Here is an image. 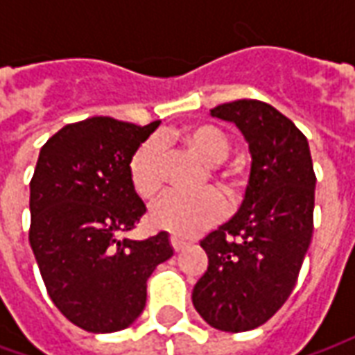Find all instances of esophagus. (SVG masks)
<instances>
[{
	"instance_id": "obj_1",
	"label": "esophagus",
	"mask_w": 355,
	"mask_h": 355,
	"mask_svg": "<svg viewBox=\"0 0 355 355\" xmlns=\"http://www.w3.org/2000/svg\"><path fill=\"white\" fill-rule=\"evenodd\" d=\"M171 245H173V249H175L177 253H180L184 247H188V241L182 238H178V236H173V238H171Z\"/></svg>"
}]
</instances>
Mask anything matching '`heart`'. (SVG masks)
Instances as JSON below:
<instances>
[{"label": "heart", "mask_w": 355, "mask_h": 355, "mask_svg": "<svg viewBox=\"0 0 355 355\" xmlns=\"http://www.w3.org/2000/svg\"><path fill=\"white\" fill-rule=\"evenodd\" d=\"M186 150L211 165L209 177L228 200H236L243 190V177L234 167L218 165L230 152V140L218 127L196 123L186 127L177 137ZM129 177L135 192L144 200H154L163 188V148L157 139L140 144L131 162ZM224 215V201L215 190L200 193H169L152 209V223L159 230L171 232L178 238H192L201 230L216 224Z\"/></svg>", "instance_id": "1"}]
</instances>
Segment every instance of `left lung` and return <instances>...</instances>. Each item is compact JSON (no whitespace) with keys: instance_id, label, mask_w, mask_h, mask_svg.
Returning a JSON list of instances; mask_svg holds the SVG:
<instances>
[{"instance_id":"8db88e82","label":"left lung","mask_w":355,"mask_h":355,"mask_svg":"<svg viewBox=\"0 0 355 355\" xmlns=\"http://www.w3.org/2000/svg\"><path fill=\"white\" fill-rule=\"evenodd\" d=\"M211 116L236 123L253 162L238 213L200 241L209 266L192 302L211 327L243 333L266 323L297 283L312 241L315 175L306 137L274 106L243 98Z\"/></svg>"}]
</instances>
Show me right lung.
Instances as JSON below:
<instances>
[{
  "mask_svg": "<svg viewBox=\"0 0 355 355\" xmlns=\"http://www.w3.org/2000/svg\"><path fill=\"white\" fill-rule=\"evenodd\" d=\"M159 127L89 117L43 144L30 182V245L51 300L89 333L129 327L146 306V282L173 257L169 234L135 241L146 205L129 162Z\"/></svg>",
  "mask_w": 355,
  "mask_h": 355,
  "instance_id": "1",
  "label": "right lung"
}]
</instances>
